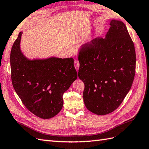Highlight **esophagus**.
<instances>
[{
    "mask_svg": "<svg viewBox=\"0 0 149 149\" xmlns=\"http://www.w3.org/2000/svg\"><path fill=\"white\" fill-rule=\"evenodd\" d=\"M74 67L76 68V70L78 71V69L79 68V63L78 60H75L74 61Z\"/></svg>",
    "mask_w": 149,
    "mask_h": 149,
    "instance_id": "obj_1",
    "label": "esophagus"
}]
</instances>
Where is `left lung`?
Segmentation results:
<instances>
[{
    "label": "left lung",
    "instance_id": "1",
    "mask_svg": "<svg viewBox=\"0 0 149 149\" xmlns=\"http://www.w3.org/2000/svg\"><path fill=\"white\" fill-rule=\"evenodd\" d=\"M110 25L106 38H96L78 50L84 103L98 115L109 114L120 106L135 74V46L126 25L118 20Z\"/></svg>",
    "mask_w": 149,
    "mask_h": 149
}]
</instances>
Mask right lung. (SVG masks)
Here are the masks:
<instances>
[{
    "mask_svg": "<svg viewBox=\"0 0 149 149\" xmlns=\"http://www.w3.org/2000/svg\"><path fill=\"white\" fill-rule=\"evenodd\" d=\"M20 32L10 55L14 90L28 111L42 119L55 116L62 109L64 93L77 78L72 57L30 61L21 53Z\"/></svg>",
    "mask_w": 149,
    "mask_h": 149,
    "instance_id": "right-lung-1",
    "label": "right lung"
}]
</instances>
